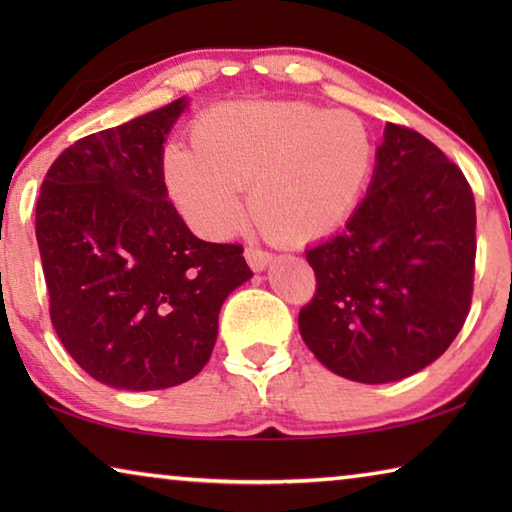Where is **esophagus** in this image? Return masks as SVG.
I'll return each instance as SVG.
<instances>
[{
  "label": "esophagus",
  "instance_id": "obj_1",
  "mask_svg": "<svg viewBox=\"0 0 512 512\" xmlns=\"http://www.w3.org/2000/svg\"><path fill=\"white\" fill-rule=\"evenodd\" d=\"M244 255H246L248 266L253 268V271H264V268L273 262V255L268 253V250H262L257 246H248Z\"/></svg>",
  "mask_w": 512,
  "mask_h": 512
}]
</instances>
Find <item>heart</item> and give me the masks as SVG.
Segmentation results:
<instances>
[{"instance_id":"1","label":"heart","mask_w":512,"mask_h":512,"mask_svg":"<svg viewBox=\"0 0 512 512\" xmlns=\"http://www.w3.org/2000/svg\"><path fill=\"white\" fill-rule=\"evenodd\" d=\"M375 164L361 117L305 101H237L205 110L192 149L169 146L162 178L173 205L205 237L239 228L248 187L253 219L280 241L334 232L357 207Z\"/></svg>"}]
</instances>
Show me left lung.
I'll list each match as a JSON object with an SVG mask.
<instances>
[{"instance_id":"8db88e82","label":"left lung","mask_w":512,"mask_h":512,"mask_svg":"<svg viewBox=\"0 0 512 512\" xmlns=\"http://www.w3.org/2000/svg\"><path fill=\"white\" fill-rule=\"evenodd\" d=\"M305 255L316 293L298 325L314 357L361 384L409 377L452 345L470 314L472 187L427 137L386 124L366 198L343 232Z\"/></svg>"}]
</instances>
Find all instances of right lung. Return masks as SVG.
Returning a JSON list of instances; mask_svg holds the SVG:
<instances>
[{"label": "right lung", "mask_w": 512, "mask_h": 512, "mask_svg": "<svg viewBox=\"0 0 512 512\" xmlns=\"http://www.w3.org/2000/svg\"><path fill=\"white\" fill-rule=\"evenodd\" d=\"M171 101L81 137L42 180L36 237L60 343L101 384L160 391L210 359L223 300L253 277L239 244L192 235L162 178Z\"/></svg>", "instance_id": "1"}]
</instances>
